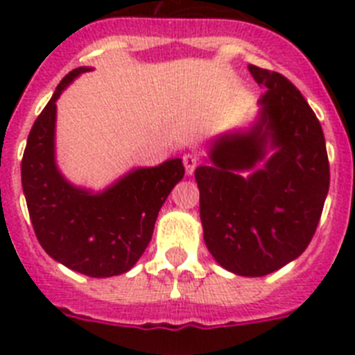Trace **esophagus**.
<instances>
[{
  "mask_svg": "<svg viewBox=\"0 0 355 355\" xmlns=\"http://www.w3.org/2000/svg\"><path fill=\"white\" fill-rule=\"evenodd\" d=\"M183 163H184V168H187V174L192 175L193 172H196V167L199 165V158H197L196 155H184L183 156Z\"/></svg>",
  "mask_w": 355,
  "mask_h": 355,
  "instance_id": "34e87169",
  "label": "esophagus"
}]
</instances>
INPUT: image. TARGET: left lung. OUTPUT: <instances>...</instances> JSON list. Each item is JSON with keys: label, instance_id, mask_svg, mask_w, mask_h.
<instances>
[{"label": "left lung", "instance_id": "1", "mask_svg": "<svg viewBox=\"0 0 355 355\" xmlns=\"http://www.w3.org/2000/svg\"><path fill=\"white\" fill-rule=\"evenodd\" d=\"M265 87L247 130L220 135L196 168L205 241L236 275L261 277L307 249L329 192L324 131L279 72L249 65Z\"/></svg>", "mask_w": 355, "mask_h": 355}]
</instances>
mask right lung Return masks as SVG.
I'll return each mask as SVG.
<instances>
[{"label": "right lung", "instance_id": "1", "mask_svg": "<svg viewBox=\"0 0 355 355\" xmlns=\"http://www.w3.org/2000/svg\"><path fill=\"white\" fill-rule=\"evenodd\" d=\"M92 67L71 71L28 135L21 181L31 225L55 261L89 277L131 270L149 245L158 211L183 180L181 158L156 167L131 168L105 190L78 187L56 163V101L72 81Z\"/></svg>", "mask_w": 355, "mask_h": 355}]
</instances>
